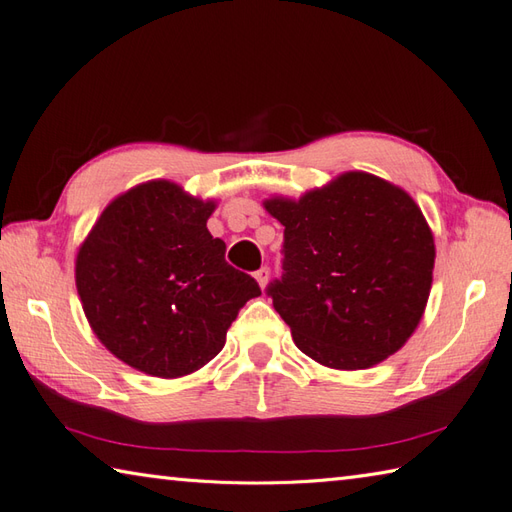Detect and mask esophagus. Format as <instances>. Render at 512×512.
<instances>
[{
	"instance_id": "obj_1",
	"label": "esophagus",
	"mask_w": 512,
	"mask_h": 512,
	"mask_svg": "<svg viewBox=\"0 0 512 512\" xmlns=\"http://www.w3.org/2000/svg\"><path fill=\"white\" fill-rule=\"evenodd\" d=\"M254 278H256V282L260 287H267V282H269V267H260V269H256L254 271Z\"/></svg>"
}]
</instances>
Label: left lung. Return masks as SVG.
Masks as SVG:
<instances>
[{
	"instance_id": "obj_1",
	"label": "left lung",
	"mask_w": 512,
	"mask_h": 512,
	"mask_svg": "<svg viewBox=\"0 0 512 512\" xmlns=\"http://www.w3.org/2000/svg\"><path fill=\"white\" fill-rule=\"evenodd\" d=\"M265 208L285 225L282 276L265 291L295 346L337 370L394 355L423 317L436 258L414 199L374 175L346 173Z\"/></svg>"
}]
</instances>
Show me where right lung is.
Wrapping results in <instances>:
<instances>
[{
	"mask_svg": "<svg viewBox=\"0 0 512 512\" xmlns=\"http://www.w3.org/2000/svg\"><path fill=\"white\" fill-rule=\"evenodd\" d=\"M212 201L170 181L113 199L78 249L76 289L94 333L120 361L175 379L206 366L258 282L208 232Z\"/></svg>",
	"mask_w": 512,
	"mask_h": 512,
	"instance_id": "1",
	"label": "right lung"
}]
</instances>
